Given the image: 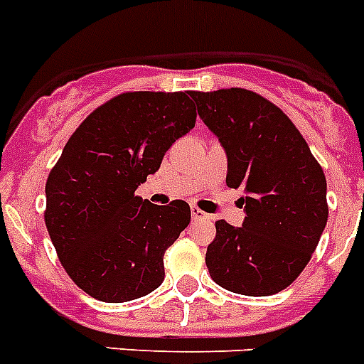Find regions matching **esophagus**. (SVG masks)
I'll use <instances>...</instances> for the list:
<instances>
[{"label": "esophagus", "instance_id": "1", "mask_svg": "<svg viewBox=\"0 0 364 364\" xmlns=\"http://www.w3.org/2000/svg\"><path fill=\"white\" fill-rule=\"evenodd\" d=\"M191 216L194 222H200V220H210V216L207 215V213H203L201 209H198V207H191Z\"/></svg>", "mask_w": 364, "mask_h": 364}]
</instances>
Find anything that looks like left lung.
<instances>
[{
	"label": "left lung",
	"mask_w": 364,
	"mask_h": 364,
	"mask_svg": "<svg viewBox=\"0 0 364 364\" xmlns=\"http://www.w3.org/2000/svg\"><path fill=\"white\" fill-rule=\"evenodd\" d=\"M228 155L231 188H242V228L216 222L205 262L215 283L270 296L307 267L328 222L326 176L279 107L246 88L191 92Z\"/></svg>",
	"instance_id": "1"
}]
</instances>
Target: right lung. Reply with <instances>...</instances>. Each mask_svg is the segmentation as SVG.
<instances>
[{
	"label": "right lung",
	"instance_id": "right-lung-1",
	"mask_svg": "<svg viewBox=\"0 0 364 364\" xmlns=\"http://www.w3.org/2000/svg\"><path fill=\"white\" fill-rule=\"evenodd\" d=\"M196 124L187 92H125L88 114L46 181V228L79 289L107 304L164 279V252L191 222L187 201L154 205L135 191Z\"/></svg>",
	"mask_w": 364,
	"mask_h": 364
}]
</instances>
